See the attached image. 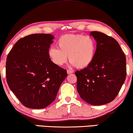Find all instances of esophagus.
<instances>
[{"mask_svg":"<svg viewBox=\"0 0 133 133\" xmlns=\"http://www.w3.org/2000/svg\"><path fill=\"white\" fill-rule=\"evenodd\" d=\"M72 73H73V71H72L70 70H67V74H72Z\"/></svg>","mask_w":133,"mask_h":133,"instance_id":"obj_1","label":"esophagus"}]
</instances>
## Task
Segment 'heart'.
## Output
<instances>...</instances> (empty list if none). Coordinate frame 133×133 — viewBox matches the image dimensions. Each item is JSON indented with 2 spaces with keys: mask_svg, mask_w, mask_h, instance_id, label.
<instances>
[{
  "mask_svg": "<svg viewBox=\"0 0 133 133\" xmlns=\"http://www.w3.org/2000/svg\"><path fill=\"white\" fill-rule=\"evenodd\" d=\"M56 46L51 47L48 54L51 61L57 66H63L67 59L72 66L88 67L92 62L96 52V42L93 38L82 34H65L59 38Z\"/></svg>",
  "mask_w": 133,
  "mask_h": 133,
  "instance_id": "obj_1",
  "label": "heart"
}]
</instances>
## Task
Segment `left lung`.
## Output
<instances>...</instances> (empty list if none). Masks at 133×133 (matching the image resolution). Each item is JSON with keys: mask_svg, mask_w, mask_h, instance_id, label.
I'll list each match as a JSON object with an SVG mask.
<instances>
[{"mask_svg": "<svg viewBox=\"0 0 133 133\" xmlns=\"http://www.w3.org/2000/svg\"><path fill=\"white\" fill-rule=\"evenodd\" d=\"M97 42L95 57L88 67L76 71L77 90L86 102L102 105L115 99L127 75L126 57L117 41L102 32H90Z\"/></svg>", "mask_w": 133, "mask_h": 133, "instance_id": "1", "label": "left lung"}]
</instances>
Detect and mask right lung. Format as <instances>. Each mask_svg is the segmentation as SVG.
Here are the masks:
<instances>
[{"label": "right lung", "instance_id": "obj_1", "mask_svg": "<svg viewBox=\"0 0 133 133\" xmlns=\"http://www.w3.org/2000/svg\"><path fill=\"white\" fill-rule=\"evenodd\" d=\"M54 37L34 34L19 39L6 58V81L25 107L44 108L56 99L66 70L54 65L48 51Z\"/></svg>", "mask_w": 133, "mask_h": 133}]
</instances>
